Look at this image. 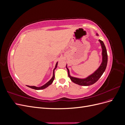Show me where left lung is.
<instances>
[{"label": "left lung", "instance_id": "8db88e82", "mask_svg": "<svg viewBox=\"0 0 125 125\" xmlns=\"http://www.w3.org/2000/svg\"><path fill=\"white\" fill-rule=\"evenodd\" d=\"M98 36V34L96 33V34ZM99 41L101 44L102 49V62L100 67L98 68V69L95 70L94 73L91 75H89L88 77H86L84 79H80L72 77L70 75L69 70L67 68V66L66 65V68L68 70V76L70 78V80L74 82V83L80 85H83V86H89L90 85L93 84L99 80L101 78L102 75L103 74L104 72L105 71L106 68L107 66V51L106 49V47L103 43V42L99 40Z\"/></svg>", "mask_w": 125, "mask_h": 125}]
</instances>
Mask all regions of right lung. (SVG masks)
Listing matches in <instances>:
<instances>
[{
  "instance_id": "right-lung-1",
  "label": "right lung",
  "mask_w": 125,
  "mask_h": 125,
  "mask_svg": "<svg viewBox=\"0 0 125 125\" xmlns=\"http://www.w3.org/2000/svg\"><path fill=\"white\" fill-rule=\"evenodd\" d=\"M57 65H58V62H57L56 64V66H55V68L54 69V70H53V75H52V78H51V80L48 81L46 84H45L44 85H42V86H40V87H37V86H29V85H27L28 87H29V88H32V89H35V90H42V89H44L45 88H46L47 87H48L49 85H51L52 82H53L54 80V78H55V73H54V71L56 69V68H57Z\"/></svg>"
}]
</instances>
